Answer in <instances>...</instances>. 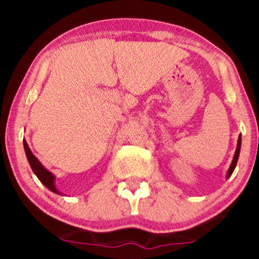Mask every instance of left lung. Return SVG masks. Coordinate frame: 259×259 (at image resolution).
<instances>
[{
	"mask_svg": "<svg viewBox=\"0 0 259 259\" xmlns=\"http://www.w3.org/2000/svg\"><path fill=\"white\" fill-rule=\"evenodd\" d=\"M240 148H241V135L239 136V140H237V147H236V151H235V154H234L233 162H231L230 168H229V170H228L227 179H228V178H230V177H231V174H233V171H234L235 167H236V164H237V159H239V154H240Z\"/></svg>",
	"mask_w": 259,
	"mask_h": 259,
	"instance_id": "1",
	"label": "left lung"
}]
</instances>
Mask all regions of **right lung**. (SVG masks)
Instances as JSON below:
<instances>
[{
    "mask_svg": "<svg viewBox=\"0 0 259 259\" xmlns=\"http://www.w3.org/2000/svg\"><path fill=\"white\" fill-rule=\"evenodd\" d=\"M23 144H24V150H25V154H26V158H28L29 164H30V167L32 169V171L35 173V175L38 178V180H40L41 183L47 187V189L51 190L52 192L61 195V192H59L55 186V179H56L55 175H53L51 171L47 170V169L45 168L40 162H38V159L34 156V154H32L25 140L23 141Z\"/></svg>",
    "mask_w": 259,
    "mask_h": 259,
    "instance_id": "add662e5",
    "label": "right lung"
}]
</instances>
